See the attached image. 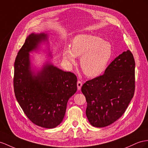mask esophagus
<instances>
[{
	"mask_svg": "<svg viewBox=\"0 0 148 148\" xmlns=\"http://www.w3.org/2000/svg\"><path fill=\"white\" fill-rule=\"evenodd\" d=\"M77 89H78V90H80L82 86V82H81V81H78L77 82Z\"/></svg>",
	"mask_w": 148,
	"mask_h": 148,
	"instance_id": "1",
	"label": "esophagus"
}]
</instances>
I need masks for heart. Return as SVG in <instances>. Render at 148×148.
<instances>
[{"label": "heart", "mask_w": 148, "mask_h": 148, "mask_svg": "<svg viewBox=\"0 0 148 148\" xmlns=\"http://www.w3.org/2000/svg\"><path fill=\"white\" fill-rule=\"evenodd\" d=\"M111 56L110 44L99 37L89 34L76 36L72 42L71 49L63 51V58L71 65L75 63V57H81V67L89 77H96L103 73Z\"/></svg>", "instance_id": "obj_1"}]
</instances>
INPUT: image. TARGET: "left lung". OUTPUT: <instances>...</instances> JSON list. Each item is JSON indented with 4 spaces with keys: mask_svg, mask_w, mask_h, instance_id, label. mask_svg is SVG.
I'll list each match as a JSON object with an SVG mask.
<instances>
[{
    "mask_svg": "<svg viewBox=\"0 0 148 148\" xmlns=\"http://www.w3.org/2000/svg\"><path fill=\"white\" fill-rule=\"evenodd\" d=\"M134 57L127 50L112 61L103 75L82 85L88 103L86 116L92 126H108L123 116L134 96Z\"/></svg>",
    "mask_w": 148,
    "mask_h": 148,
    "instance_id": "obj_1",
    "label": "left lung"
}]
</instances>
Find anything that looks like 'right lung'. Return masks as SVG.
<instances>
[{
  "label": "right lung",
  "instance_id": "right-lung-1",
  "mask_svg": "<svg viewBox=\"0 0 148 148\" xmlns=\"http://www.w3.org/2000/svg\"><path fill=\"white\" fill-rule=\"evenodd\" d=\"M46 34H31L18 52L14 62V89L16 99L32 122L45 128L59 125L65 116L67 103L77 90V77L49 63L34 74L29 52L36 49Z\"/></svg>",
  "mask_w": 148,
  "mask_h": 148
}]
</instances>
